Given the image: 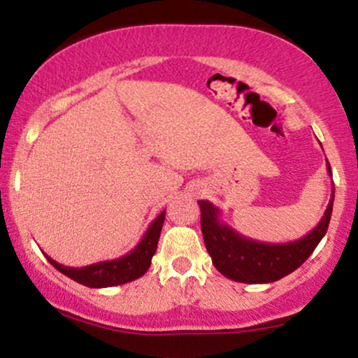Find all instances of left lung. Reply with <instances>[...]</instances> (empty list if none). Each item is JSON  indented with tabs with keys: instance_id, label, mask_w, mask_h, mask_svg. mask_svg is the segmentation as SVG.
I'll list each match as a JSON object with an SVG mask.
<instances>
[{
	"instance_id": "8db88e82",
	"label": "left lung",
	"mask_w": 358,
	"mask_h": 358,
	"mask_svg": "<svg viewBox=\"0 0 358 358\" xmlns=\"http://www.w3.org/2000/svg\"><path fill=\"white\" fill-rule=\"evenodd\" d=\"M327 169L331 176L330 164ZM335 187L327 211L313 231L296 241L270 245L250 239L221 221L220 209L209 201H197L201 208V229L206 250L211 256L214 268L226 278L239 283H273L300 268L329 229L334 209Z\"/></svg>"
}]
</instances>
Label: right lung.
I'll return each mask as SVG.
<instances>
[{
    "label": "right lung",
    "mask_w": 358,
    "mask_h": 358,
    "mask_svg": "<svg viewBox=\"0 0 358 358\" xmlns=\"http://www.w3.org/2000/svg\"><path fill=\"white\" fill-rule=\"evenodd\" d=\"M164 217H166V211H162L150 222L149 229L145 231L138 245L130 253L120 256L117 259H107V262H99L82 268H71L57 263L48 255H43L58 271L80 285H85L88 288H108L129 283V281L141 278L149 270L152 256L157 250Z\"/></svg>",
    "instance_id": "add662e5"
}]
</instances>
